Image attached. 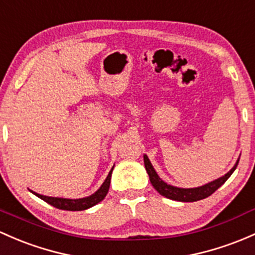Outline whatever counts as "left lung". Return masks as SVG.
<instances>
[{"label":"left lung","mask_w":255,"mask_h":255,"mask_svg":"<svg viewBox=\"0 0 255 255\" xmlns=\"http://www.w3.org/2000/svg\"><path fill=\"white\" fill-rule=\"evenodd\" d=\"M238 161L240 159L237 160L236 165L229 172L226 173L225 176L220 177V178L215 179L213 182H209V183L204 184L202 187H197V188H178V187L175 186H171V184H167L166 182H163L161 178H160L159 175L156 173V171L154 170L152 167L151 162L148 159L146 155H144V165H145V170L148 172L150 182H151L152 187L156 189L160 194L163 195V197L168 198V199H172V200H177V202H197V200H202L208 198L209 195L213 194L216 189H219L225 182L229 179V177L234 173V171L237 167Z\"/></svg>","instance_id":"obj_1"}]
</instances>
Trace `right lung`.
I'll use <instances>...</instances> for the list:
<instances>
[{"instance_id": "obj_1", "label": "right lung", "mask_w": 255, "mask_h": 255, "mask_svg": "<svg viewBox=\"0 0 255 255\" xmlns=\"http://www.w3.org/2000/svg\"><path fill=\"white\" fill-rule=\"evenodd\" d=\"M112 170H114V167L111 168V171H110L109 175L106 177L105 182L101 184L100 188L94 193V194L89 195V197L80 198V199H66V198L46 197V195L37 194V193L33 191H31V193H34L36 197H39L40 199H42L44 202L49 203L50 205L55 206V208L57 209H61V210H69V211L85 210V209H89L92 208V206L98 204V203H100L101 200H104V198L106 197L107 192H109V188H110V182H111Z\"/></svg>"}]
</instances>
